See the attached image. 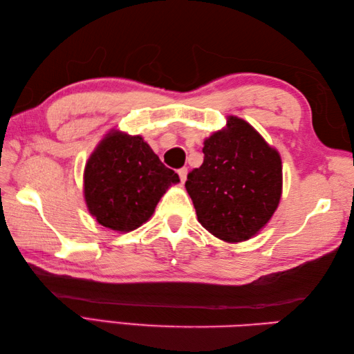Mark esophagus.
Listing matches in <instances>:
<instances>
[{"label": "esophagus", "instance_id": "34e87169", "mask_svg": "<svg viewBox=\"0 0 354 354\" xmlns=\"http://www.w3.org/2000/svg\"><path fill=\"white\" fill-rule=\"evenodd\" d=\"M187 170L185 167H183V169H179L178 170V175H179V179H181V183H185V179H187Z\"/></svg>", "mask_w": 354, "mask_h": 354}]
</instances>
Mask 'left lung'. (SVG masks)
<instances>
[{"label":"left lung","instance_id":"8db88e82","mask_svg":"<svg viewBox=\"0 0 354 354\" xmlns=\"http://www.w3.org/2000/svg\"><path fill=\"white\" fill-rule=\"evenodd\" d=\"M204 162L187 175L185 189L202 227L225 242L251 239L272 217L281 198V158L245 120L204 142Z\"/></svg>","mask_w":354,"mask_h":354}]
</instances>
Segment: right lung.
Instances as JSON below:
<instances>
[{
	"mask_svg": "<svg viewBox=\"0 0 354 354\" xmlns=\"http://www.w3.org/2000/svg\"><path fill=\"white\" fill-rule=\"evenodd\" d=\"M84 183L86 205L95 221L114 231H132L153 214L179 176L140 135L112 132L89 156Z\"/></svg>",
	"mask_w": 354,
	"mask_h": 354,
	"instance_id": "add662e5",
	"label": "right lung"
}]
</instances>
